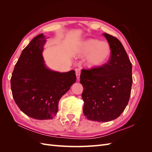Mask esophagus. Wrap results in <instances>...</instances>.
Masks as SVG:
<instances>
[{"mask_svg": "<svg viewBox=\"0 0 152 152\" xmlns=\"http://www.w3.org/2000/svg\"><path fill=\"white\" fill-rule=\"evenodd\" d=\"M75 73H76V76H77V79H79L80 75V70L79 68H77L75 70Z\"/></svg>", "mask_w": 152, "mask_h": 152, "instance_id": "esophagus-1", "label": "esophagus"}]
</instances>
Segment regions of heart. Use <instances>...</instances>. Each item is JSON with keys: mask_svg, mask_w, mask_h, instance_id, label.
Segmentation results:
<instances>
[{"mask_svg": "<svg viewBox=\"0 0 152 152\" xmlns=\"http://www.w3.org/2000/svg\"><path fill=\"white\" fill-rule=\"evenodd\" d=\"M78 53L82 56H87V66L95 68L102 66L107 61L111 54V48L109 44L104 41L89 39L81 44Z\"/></svg>", "mask_w": 152, "mask_h": 152, "instance_id": "heart-1", "label": "heart"}]
</instances>
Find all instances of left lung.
<instances>
[{"label":"left lung","mask_w":152,"mask_h":152,"mask_svg":"<svg viewBox=\"0 0 152 152\" xmlns=\"http://www.w3.org/2000/svg\"><path fill=\"white\" fill-rule=\"evenodd\" d=\"M111 48V56L102 66L82 69L80 83L83 86V112L87 119L109 122L125 110L131 96L132 64L125 49L116 37L103 34Z\"/></svg>","instance_id":"8db88e82"}]
</instances>
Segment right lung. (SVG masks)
Instances as JSON below:
<instances>
[{
  "instance_id": "right-lung-1",
  "label": "right lung",
  "mask_w": 152,
  "mask_h": 152,
  "mask_svg": "<svg viewBox=\"0 0 152 152\" xmlns=\"http://www.w3.org/2000/svg\"><path fill=\"white\" fill-rule=\"evenodd\" d=\"M45 42L43 34L31 40L23 50L11 79L18 107L37 120L52 119L56 115L59 99L76 82L74 70L60 73L45 66L42 56Z\"/></svg>"
}]
</instances>
